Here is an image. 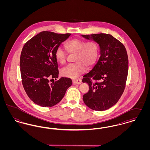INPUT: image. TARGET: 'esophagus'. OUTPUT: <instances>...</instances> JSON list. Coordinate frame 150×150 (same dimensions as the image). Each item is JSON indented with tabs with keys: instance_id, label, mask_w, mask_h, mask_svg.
Wrapping results in <instances>:
<instances>
[{
	"instance_id": "34e87169",
	"label": "esophagus",
	"mask_w": 150,
	"mask_h": 150,
	"mask_svg": "<svg viewBox=\"0 0 150 150\" xmlns=\"http://www.w3.org/2000/svg\"><path fill=\"white\" fill-rule=\"evenodd\" d=\"M72 82H73L74 84L79 85L81 83V80L80 79H74V80H72Z\"/></svg>"
}]
</instances>
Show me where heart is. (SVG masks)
<instances>
[{"instance_id":"obj_1","label":"heart","mask_w":150,"mask_h":150,"mask_svg":"<svg viewBox=\"0 0 150 150\" xmlns=\"http://www.w3.org/2000/svg\"><path fill=\"white\" fill-rule=\"evenodd\" d=\"M66 50L70 53H75L74 61L75 63L68 64L61 70L63 76L71 78H76L86 72V66H92L96 62L98 55V47L94 42L83 41L73 39L64 44ZM62 47H58L56 51L55 56L57 61L64 64L66 61L67 53Z\"/></svg>"}]
</instances>
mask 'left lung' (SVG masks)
I'll list each match as a JSON object with an SVG mask.
<instances>
[{"label": "left lung", "instance_id": "8db88e82", "mask_svg": "<svg viewBox=\"0 0 150 150\" xmlns=\"http://www.w3.org/2000/svg\"><path fill=\"white\" fill-rule=\"evenodd\" d=\"M81 36L98 44L100 48L98 62L83 76L82 81L89 86L83 101L93 110L104 111L118 102L125 89L128 73L127 52L124 45L110 34Z\"/></svg>", "mask_w": 150, "mask_h": 150}]
</instances>
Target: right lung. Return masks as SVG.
Returning a JSON list of instances; mask_svg holds the SVG:
<instances>
[{"label":"right lung","instance_id":"add662e5","mask_svg":"<svg viewBox=\"0 0 150 150\" xmlns=\"http://www.w3.org/2000/svg\"><path fill=\"white\" fill-rule=\"evenodd\" d=\"M70 35L44 31L30 39L22 48L20 61L22 85L30 99L38 105H56L72 85L68 78L50 82V78L58 77L56 51Z\"/></svg>","mask_w":150,"mask_h":150}]
</instances>
